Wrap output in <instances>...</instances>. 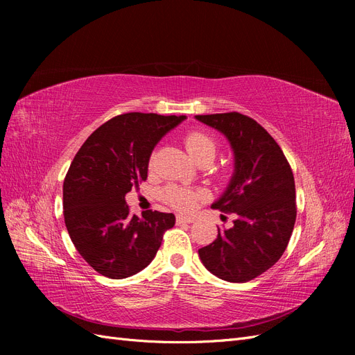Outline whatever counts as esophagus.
Instances as JSON below:
<instances>
[{"instance_id": "esophagus-1", "label": "esophagus", "mask_w": 355, "mask_h": 355, "mask_svg": "<svg viewBox=\"0 0 355 355\" xmlns=\"http://www.w3.org/2000/svg\"><path fill=\"white\" fill-rule=\"evenodd\" d=\"M176 222H178V223H192V222H194V218L185 216V214H178V216H176Z\"/></svg>"}]
</instances>
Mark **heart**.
I'll return each instance as SVG.
<instances>
[{"label": "heart", "instance_id": "1", "mask_svg": "<svg viewBox=\"0 0 355 355\" xmlns=\"http://www.w3.org/2000/svg\"><path fill=\"white\" fill-rule=\"evenodd\" d=\"M185 146L189 155L196 161L201 157L211 155L214 157L216 153V142L214 139L204 133V132H191L185 136ZM153 164V159H151ZM202 197V192L200 189H192L187 187H178V185H170L164 191V198L166 201L179 210H191L196 206L197 200Z\"/></svg>", "mask_w": 355, "mask_h": 355}]
</instances>
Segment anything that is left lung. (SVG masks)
<instances>
[{
	"label": "left lung",
	"mask_w": 355,
	"mask_h": 355,
	"mask_svg": "<svg viewBox=\"0 0 355 355\" xmlns=\"http://www.w3.org/2000/svg\"><path fill=\"white\" fill-rule=\"evenodd\" d=\"M228 139L234 173L211 204L235 214L231 228L198 250L202 265L220 280L245 283L278 262L296 220L292 168L272 136L253 118L239 112L196 115Z\"/></svg>",
	"instance_id": "left-lung-1"
}]
</instances>
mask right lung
<instances>
[{"mask_svg": "<svg viewBox=\"0 0 355 355\" xmlns=\"http://www.w3.org/2000/svg\"><path fill=\"white\" fill-rule=\"evenodd\" d=\"M185 115L128 112L94 130L75 155L63 182V216L75 249L94 271L121 280L142 271L157 254L173 213L128 214L125 194L148 178L161 137Z\"/></svg>", "mask_w": 355, "mask_h": 355, "instance_id": "1", "label": "right lung"}]
</instances>
